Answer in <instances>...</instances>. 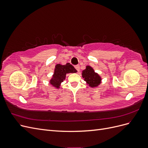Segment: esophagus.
<instances>
[{
  "mask_svg": "<svg viewBox=\"0 0 148 148\" xmlns=\"http://www.w3.org/2000/svg\"><path fill=\"white\" fill-rule=\"evenodd\" d=\"M75 69L77 70L78 71H79V65H76L75 66Z\"/></svg>",
  "mask_w": 148,
  "mask_h": 148,
  "instance_id": "34e87169",
  "label": "esophagus"
}]
</instances>
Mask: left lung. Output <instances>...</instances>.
<instances>
[{
  "label": "left lung",
  "instance_id": "obj_1",
  "mask_svg": "<svg viewBox=\"0 0 148 148\" xmlns=\"http://www.w3.org/2000/svg\"><path fill=\"white\" fill-rule=\"evenodd\" d=\"M82 77L88 86L92 88H97L102 82V78L90 65H86V69L82 71Z\"/></svg>",
  "mask_w": 148,
  "mask_h": 148
}]
</instances>
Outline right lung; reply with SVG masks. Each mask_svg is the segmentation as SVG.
Returning <instances> with one entry per match:
<instances>
[{
    "mask_svg": "<svg viewBox=\"0 0 148 148\" xmlns=\"http://www.w3.org/2000/svg\"><path fill=\"white\" fill-rule=\"evenodd\" d=\"M77 72V70L70 63H67L65 65L58 64L55 66L53 73L49 80V84L56 89H59L62 83L65 79L67 73H74Z\"/></svg>",
    "mask_w": 148,
    "mask_h": 148,
    "instance_id": "add662e5",
    "label": "right lung"
}]
</instances>
